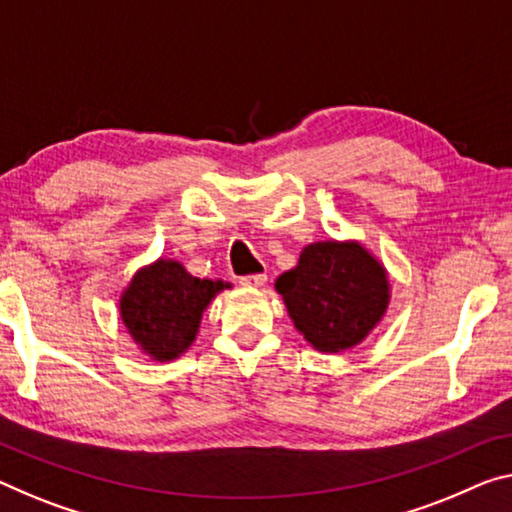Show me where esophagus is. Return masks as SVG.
I'll return each instance as SVG.
<instances>
[{"instance_id":"esophagus-1","label":"esophagus","mask_w":512,"mask_h":512,"mask_svg":"<svg viewBox=\"0 0 512 512\" xmlns=\"http://www.w3.org/2000/svg\"><path fill=\"white\" fill-rule=\"evenodd\" d=\"M265 281H267V274H263V272L240 277V283H242V286H247V288H261V286H265Z\"/></svg>"}]
</instances>
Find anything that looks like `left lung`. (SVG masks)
<instances>
[{
	"instance_id": "obj_1",
	"label": "left lung",
	"mask_w": 512,
	"mask_h": 512,
	"mask_svg": "<svg viewBox=\"0 0 512 512\" xmlns=\"http://www.w3.org/2000/svg\"><path fill=\"white\" fill-rule=\"evenodd\" d=\"M295 327L320 352L348 350L389 304L384 267L357 242H316L274 283Z\"/></svg>"
}]
</instances>
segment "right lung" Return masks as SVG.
I'll use <instances>...</instances> for the list:
<instances>
[{
    "instance_id": "obj_1",
    "label": "right lung",
    "mask_w": 512,
    "mask_h": 512,
    "mask_svg": "<svg viewBox=\"0 0 512 512\" xmlns=\"http://www.w3.org/2000/svg\"><path fill=\"white\" fill-rule=\"evenodd\" d=\"M229 283L192 277L176 261H157L135 274L123 293L121 318L148 355L169 361L190 348L201 313Z\"/></svg>"
}]
</instances>
